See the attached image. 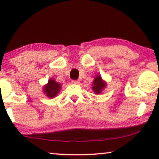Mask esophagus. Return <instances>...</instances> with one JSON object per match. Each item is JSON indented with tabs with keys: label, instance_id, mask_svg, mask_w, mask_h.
Listing matches in <instances>:
<instances>
[{
	"label": "esophagus",
	"instance_id": "obj_1",
	"mask_svg": "<svg viewBox=\"0 0 159 159\" xmlns=\"http://www.w3.org/2000/svg\"><path fill=\"white\" fill-rule=\"evenodd\" d=\"M72 82L74 84H80V81H78V80H72Z\"/></svg>",
	"mask_w": 159,
	"mask_h": 159
}]
</instances>
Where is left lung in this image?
Wrapping results in <instances>:
<instances>
[{"label": "left lung", "mask_w": 159, "mask_h": 159, "mask_svg": "<svg viewBox=\"0 0 159 159\" xmlns=\"http://www.w3.org/2000/svg\"><path fill=\"white\" fill-rule=\"evenodd\" d=\"M93 90L94 91L95 93L99 94L102 92L103 89L106 88V83L102 80L101 75H97L95 77V80L93 82Z\"/></svg>", "instance_id": "8db88e82"}]
</instances>
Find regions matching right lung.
<instances>
[{
  "label": "right lung",
  "mask_w": 159,
  "mask_h": 159,
  "mask_svg": "<svg viewBox=\"0 0 159 159\" xmlns=\"http://www.w3.org/2000/svg\"><path fill=\"white\" fill-rule=\"evenodd\" d=\"M61 88V85L56 82L53 79H50L47 84L43 88V92L50 98H53L58 95Z\"/></svg>",
  "instance_id": "right-lung-1"
}]
</instances>
